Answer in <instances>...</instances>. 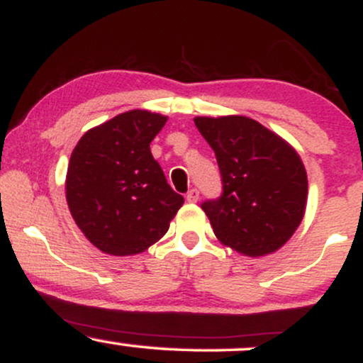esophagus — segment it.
Wrapping results in <instances>:
<instances>
[{
    "label": "esophagus",
    "mask_w": 363,
    "mask_h": 363,
    "mask_svg": "<svg viewBox=\"0 0 363 363\" xmlns=\"http://www.w3.org/2000/svg\"><path fill=\"white\" fill-rule=\"evenodd\" d=\"M186 199H187V203H196L199 199V191L196 189V187L189 189V191H187V194H186Z\"/></svg>",
    "instance_id": "1"
}]
</instances>
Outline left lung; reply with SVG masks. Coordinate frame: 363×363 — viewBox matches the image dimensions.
I'll use <instances>...</instances> for the list:
<instances>
[{"label": "left lung", "instance_id": "1", "mask_svg": "<svg viewBox=\"0 0 363 363\" xmlns=\"http://www.w3.org/2000/svg\"><path fill=\"white\" fill-rule=\"evenodd\" d=\"M213 148L222 194L201 203L215 235L245 256L280 249L301 225L307 174L301 157L280 136L244 116L196 118Z\"/></svg>", "mask_w": 363, "mask_h": 363}]
</instances>
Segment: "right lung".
Instances as JSON below:
<instances>
[{
  "label": "right lung",
  "instance_id": "1",
  "mask_svg": "<svg viewBox=\"0 0 363 363\" xmlns=\"http://www.w3.org/2000/svg\"><path fill=\"white\" fill-rule=\"evenodd\" d=\"M167 118L129 111L90 129L74 147L66 201L80 230L112 256L138 254L169 230L184 198L150 152Z\"/></svg>",
  "mask_w": 363,
  "mask_h": 363
}]
</instances>
